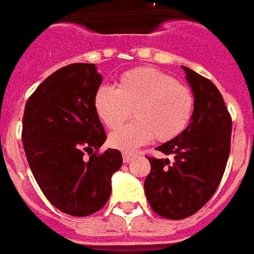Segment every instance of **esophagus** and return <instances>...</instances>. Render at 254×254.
Instances as JSON below:
<instances>
[{"label":"esophagus","instance_id":"1","mask_svg":"<svg viewBox=\"0 0 254 254\" xmlns=\"http://www.w3.org/2000/svg\"><path fill=\"white\" fill-rule=\"evenodd\" d=\"M135 158H136V154H134V153H123V161H125L126 164H128V162H131Z\"/></svg>","mask_w":254,"mask_h":254}]
</instances>
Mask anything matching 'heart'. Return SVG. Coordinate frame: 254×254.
Returning a JSON list of instances; mask_svg holds the SVG:
<instances>
[{
    "label": "heart",
    "mask_w": 254,
    "mask_h": 254,
    "mask_svg": "<svg viewBox=\"0 0 254 254\" xmlns=\"http://www.w3.org/2000/svg\"><path fill=\"white\" fill-rule=\"evenodd\" d=\"M93 107L108 128H119L131 116L135 120L109 135V143L123 151H132L155 139L169 142L190 125L195 107L190 89L173 77L153 67L127 70L118 79L116 89L100 86Z\"/></svg>",
    "instance_id": "obj_1"
}]
</instances>
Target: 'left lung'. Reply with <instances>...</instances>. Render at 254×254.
Masks as SVG:
<instances>
[{
	"label": "left lung",
	"mask_w": 254,
	"mask_h": 254,
	"mask_svg": "<svg viewBox=\"0 0 254 254\" xmlns=\"http://www.w3.org/2000/svg\"><path fill=\"white\" fill-rule=\"evenodd\" d=\"M195 97L186 131L157 147L169 158H149L146 197L158 215L183 219L210 200L230 154L231 118L221 92L210 79L183 66Z\"/></svg>",
	"instance_id": "1"
}]
</instances>
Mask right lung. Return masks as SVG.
<instances>
[{
  "mask_svg": "<svg viewBox=\"0 0 254 254\" xmlns=\"http://www.w3.org/2000/svg\"><path fill=\"white\" fill-rule=\"evenodd\" d=\"M101 82L94 64H68L44 79L24 109L29 168L50 203L68 215L88 216L103 208L112 175L123 164L119 150L93 153L107 139L93 107Z\"/></svg>",
  "mask_w": 254,
  "mask_h": 254,
  "instance_id": "obj_1",
  "label": "right lung"
}]
</instances>
